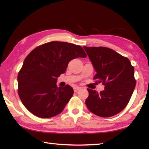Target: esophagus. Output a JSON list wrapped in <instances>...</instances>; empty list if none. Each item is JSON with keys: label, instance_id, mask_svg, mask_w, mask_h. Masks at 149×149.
I'll return each mask as SVG.
<instances>
[{"label": "esophagus", "instance_id": "1", "mask_svg": "<svg viewBox=\"0 0 149 149\" xmlns=\"http://www.w3.org/2000/svg\"><path fill=\"white\" fill-rule=\"evenodd\" d=\"M80 89H81V88L79 87V86H75V87H74V92H77V91L79 90H80Z\"/></svg>", "mask_w": 149, "mask_h": 149}]
</instances>
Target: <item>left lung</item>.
<instances>
[{
  "instance_id": "obj_1",
  "label": "left lung",
  "mask_w": 149,
  "mask_h": 149,
  "mask_svg": "<svg viewBox=\"0 0 149 149\" xmlns=\"http://www.w3.org/2000/svg\"><path fill=\"white\" fill-rule=\"evenodd\" d=\"M97 72L93 79L104 85L98 93L88 88L86 105L101 117L116 115L127 105L136 86L134 69L129 59L104 47H84Z\"/></svg>"
}]
</instances>
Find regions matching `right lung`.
I'll return each mask as SVG.
<instances>
[{"instance_id":"obj_1","label":"right lung","mask_w":149,"mask_h":149,"mask_svg":"<svg viewBox=\"0 0 149 149\" xmlns=\"http://www.w3.org/2000/svg\"><path fill=\"white\" fill-rule=\"evenodd\" d=\"M86 57L81 46L57 41L33 50L25 59L17 78L18 95L27 109L43 118L62 112L74 90L68 84L57 86V78L65 72L72 59Z\"/></svg>"}]
</instances>
